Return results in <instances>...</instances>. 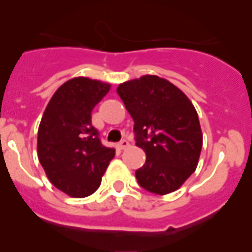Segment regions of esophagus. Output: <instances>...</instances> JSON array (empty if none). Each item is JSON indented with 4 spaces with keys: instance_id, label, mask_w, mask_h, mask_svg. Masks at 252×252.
I'll list each match as a JSON object with an SVG mask.
<instances>
[{
    "instance_id": "obj_1",
    "label": "esophagus",
    "mask_w": 252,
    "mask_h": 252,
    "mask_svg": "<svg viewBox=\"0 0 252 252\" xmlns=\"http://www.w3.org/2000/svg\"><path fill=\"white\" fill-rule=\"evenodd\" d=\"M128 147H129V142L126 140V139H124V140H121V142L117 144V148H119V150H126V148Z\"/></svg>"
}]
</instances>
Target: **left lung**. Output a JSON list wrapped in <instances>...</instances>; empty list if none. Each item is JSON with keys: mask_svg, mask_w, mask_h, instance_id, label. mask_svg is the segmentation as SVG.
<instances>
[{"mask_svg": "<svg viewBox=\"0 0 252 252\" xmlns=\"http://www.w3.org/2000/svg\"><path fill=\"white\" fill-rule=\"evenodd\" d=\"M117 94L135 121L136 146L147 157L135 171L139 185L159 195L177 190L194 173L202 147L193 104L177 86L157 75L121 83Z\"/></svg>", "mask_w": 252, "mask_h": 252, "instance_id": "left-lung-1", "label": "left lung"}]
</instances>
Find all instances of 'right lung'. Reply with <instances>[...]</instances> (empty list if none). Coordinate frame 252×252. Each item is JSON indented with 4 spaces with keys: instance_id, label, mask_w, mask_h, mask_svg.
Segmentation results:
<instances>
[{
    "instance_id": "obj_1",
    "label": "right lung",
    "mask_w": 252,
    "mask_h": 252,
    "mask_svg": "<svg viewBox=\"0 0 252 252\" xmlns=\"http://www.w3.org/2000/svg\"><path fill=\"white\" fill-rule=\"evenodd\" d=\"M109 89L99 81L72 78L55 92L41 117L39 162L52 185L71 197H86L98 189L115 157L92 126V110Z\"/></svg>"
}]
</instances>
